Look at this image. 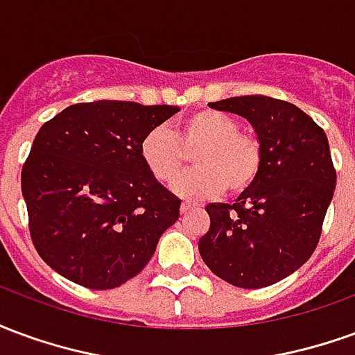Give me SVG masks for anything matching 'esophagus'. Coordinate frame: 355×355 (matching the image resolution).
<instances>
[{"mask_svg": "<svg viewBox=\"0 0 355 355\" xmlns=\"http://www.w3.org/2000/svg\"><path fill=\"white\" fill-rule=\"evenodd\" d=\"M200 207L198 203H193V201H182V205H180V211L182 213H188V211H192V209Z\"/></svg>", "mask_w": 355, "mask_h": 355, "instance_id": "obj_1", "label": "esophagus"}]
</instances>
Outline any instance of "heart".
I'll return each instance as SVG.
<instances>
[{
	"mask_svg": "<svg viewBox=\"0 0 355 355\" xmlns=\"http://www.w3.org/2000/svg\"><path fill=\"white\" fill-rule=\"evenodd\" d=\"M198 169L173 184L180 198H213L226 188L245 192L262 167V144L253 132L239 131L234 117L215 110H201L182 119L177 135L154 127L140 142V157L159 182H171L182 173L186 152H193Z\"/></svg>",
	"mask_w": 355,
	"mask_h": 355,
	"instance_id": "obj_1",
	"label": "heart"
}]
</instances>
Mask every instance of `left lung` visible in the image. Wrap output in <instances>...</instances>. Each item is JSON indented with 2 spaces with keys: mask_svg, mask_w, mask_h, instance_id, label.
Listing matches in <instances>:
<instances>
[{
  "mask_svg": "<svg viewBox=\"0 0 355 355\" xmlns=\"http://www.w3.org/2000/svg\"><path fill=\"white\" fill-rule=\"evenodd\" d=\"M253 125L262 167L234 205L209 203L211 228L200 239L209 270L243 289L282 282L318 247L336 171L325 131L291 102L249 94L211 102Z\"/></svg>",
  "mask_w": 355,
  "mask_h": 355,
  "instance_id": "8db88e82",
  "label": "left lung"
}]
</instances>
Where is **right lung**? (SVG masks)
I'll return each instance as SVG.
<instances>
[{
	"mask_svg": "<svg viewBox=\"0 0 355 355\" xmlns=\"http://www.w3.org/2000/svg\"><path fill=\"white\" fill-rule=\"evenodd\" d=\"M178 106L94 101L42 125L20 186L35 251L87 289H114L146 266L180 200L140 157V142Z\"/></svg>",
	"mask_w": 355,
	"mask_h": 355,
	"instance_id": "right-lung-1",
	"label": "right lung"
}]
</instances>
